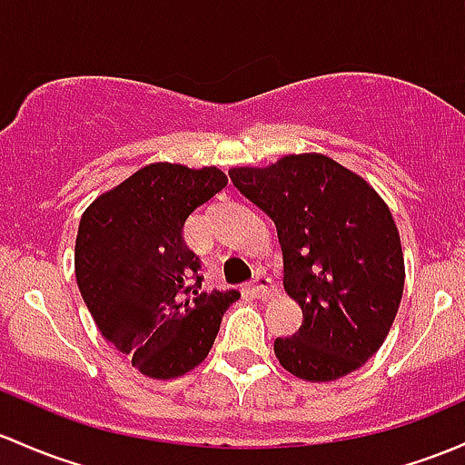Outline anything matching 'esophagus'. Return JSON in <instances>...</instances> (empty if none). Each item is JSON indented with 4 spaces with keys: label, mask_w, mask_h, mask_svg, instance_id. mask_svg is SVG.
Wrapping results in <instances>:
<instances>
[{
    "label": "esophagus",
    "mask_w": 465,
    "mask_h": 465,
    "mask_svg": "<svg viewBox=\"0 0 465 465\" xmlns=\"http://www.w3.org/2000/svg\"><path fill=\"white\" fill-rule=\"evenodd\" d=\"M249 292H252L253 298H272L273 296L272 278L265 276V273H258L256 281H253V285L249 287Z\"/></svg>",
    "instance_id": "1"
}]
</instances>
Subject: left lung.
Wrapping results in <instances>:
<instances>
[{
	"instance_id": "1",
	"label": "left lung",
	"mask_w": 465,
	"mask_h": 465,
	"mask_svg": "<svg viewBox=\"0 0 465 465\" xmlns=\"http://www.w3.org/2000/svg\"><path fill=\"white\" fill-rule=\"evenodd\" d=\"M233 187L273 220L285 292L301 305L278 363L310 383L359 370L383 345L403 296L405 262L390 207L359 173L322 153L232 167Z\"/></svg>"
}]
</instances>
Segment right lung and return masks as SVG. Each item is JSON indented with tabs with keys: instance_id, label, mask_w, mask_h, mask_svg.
Here are the masks:
<instances>
[{
	"instance_id": "obj_1",
	"label": "right lung",
	"mask_w": 465,
	"mask_h": 465,
	"mask_svg": "<svg viewBox=\"0 0 465 465\" xmlns=\"http://www.w3.org/2000/svg\"><path fill=\"white\" fill-rule=\"evenodd\" d=\"M227 187L218 167L151 163L84 209L75 281L106 343L149 379H178L207 359L241 294L200 292L198 258L183 227Z\"/></svg>"
}]
</instances>
